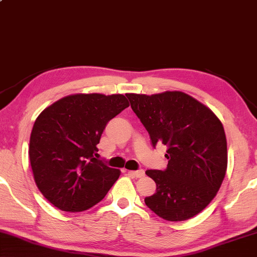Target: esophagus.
Wrapping results in <instances>:
<instances>
[{"label":"esophagus","mask_w":257,"mask_h":257,"mask_svg":"<svg viewBox=\"0 0 257 257\" xmlns=\"http://www.w3.org/2000/svg\"><path fill=\"white\" fill-rule=\"evenodd\" d=\"M128 173L133 177H136V178H142V177H145V171L142 169L137 170V171H128Z\"/></svg>","instance_id":"esophagus-1"}]
</instances>
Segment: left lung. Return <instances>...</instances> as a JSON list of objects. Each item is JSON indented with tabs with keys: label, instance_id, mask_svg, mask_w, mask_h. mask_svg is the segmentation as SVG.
I'll return each instance as SVG.
<instances>
[{
	"label": "left lung",
	"instance_id": "8db88e82",
	"mask_svg": "<svg viewBox=\"0 0 257 257\" xmlns=\"http://www.w3.org/2000/svg\"><path fill=\"white\" fill-rule=\"evenodd\" d=\"M126 96L153 147H168L167 169L146 171L156 183L146 206L170 222L192 218L211 202L226 172L223 124L208 106L183 92Z\"/></svg>",
	"mask_w": 257,
	"mask_h": 257
}]
</instances>
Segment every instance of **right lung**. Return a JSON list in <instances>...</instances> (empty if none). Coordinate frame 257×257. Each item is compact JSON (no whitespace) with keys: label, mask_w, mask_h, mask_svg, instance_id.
Here are the masks:
<instances>
[{"label":"right lung","mask_w":257,"mask_h":257,"mask_svg":"<svg viewBox=\"0 0 257 257\" xmlns=\"http://www.w3.org/2000/svg\"><path fill=\"white\" fill-rule=\"evenodd\" d=\"M128 106L121 94H76L39 115L30 138V162L42 195L63 211H84L103 199L120 171L95 159L110 119Z\"/></svg>","instance_id":"right-lung-1"}]
</instances>
